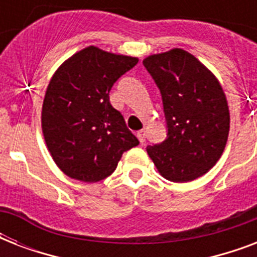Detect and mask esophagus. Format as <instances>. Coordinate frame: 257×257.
Returning a JSON list of instances; mask_svg holds the SVG:
<instances>
[{"mask_svg":"<svg viewBox=\"0 0 257 257\" xmlns=\"http://www.w3.org/2000/svg\"><path fill=\"white\" fill-rule=\"evenodd\" d=\"M137 137H139V140H140L141 144H144V143H145V137H147L144 129H143V131H139V132H137Z\"/></svg>","mask_w":257,"mask_h":257,"instance_id":"34e87169","label":"esophagus"}]
</instances>
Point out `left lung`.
<instances>
[{
	"instance_id": "1",
	"label": "left lung",
	"mask_w": 257,
	"mask_h": 257,
	"mask_svg": "<svg viewBox=\"0 0 257 257\" xmlns=\"http://www.w3.org/2000/svg\"><path fill=\"white\" fill-rule=\"evenodd\" d=\"M163 98L168 135L147 152L164 179L187 183L219 161L229 133L227 97L215 74L187 50L171 49L143 61Z\"/></svg>"
}]
</instances>
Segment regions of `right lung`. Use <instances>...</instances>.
<instances>
[{
  "instance_id": "1",
  "label": "right lung",
  "mask_w": 257,
  "mask_h": 257,
  "mask_svg": "<svg viewBox=\"0 0 257 257\" xmlns=\"http://www.w3.org/2000/svg\"><path fill=\"white\" fill-rule=\"evenodd\" d=\"M137 62V57L88 46L54 72L41 125L48 151L66 176L84 183L106 179L122 153L139 145L109 101L113 84Z\"/></svg>"
}]
</instances>
